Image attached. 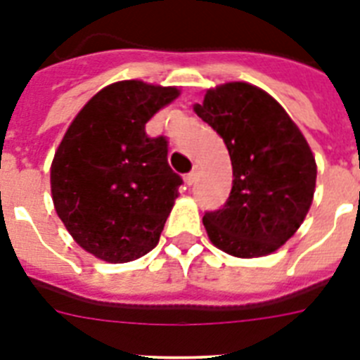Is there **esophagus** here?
<instances>
[{
	"instance_id": "obj_1",
	"label": "esophagus",
	"mask_w": 360,
	"mask_h": 360,
	"mask_svg": "<svg viewBox=\"0 0 360 360\" xmlns=\"http://www.w3.org/2000/svg\"><path fill=\"white\" fill-rule=\"evenodd\" d=\"M195 180H196V167L186 174V184L187 186H193V184H195Z\"/></svg>"
}]
</instances>
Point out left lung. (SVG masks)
I'll use <instances>...</instances> for the list:
<instances>
[{
    "label": "left lung",
    "mask_w": 360,
    "mask_h": 360,
    "mask_svg": "<svg viewBox=\"0 0 360 360\" xmlns=\"http://www.w3.org/2000/svg\"><path fill=\"white\" fill-rule=\"evenodd\" d=\"M229 149L232 189L203 225L236 257L274 252L294 236L311 205L317 165L303 133L276 98L247 82H227L195 106Z\"/></svg>",
    "instance_id": "1"
}]
</instances>
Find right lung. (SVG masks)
<instances>
[{
  "label": "right lung",
  "instance_id": "right-lung-1",
  "mask_svg": "<svg viewBox=\"0 0 360 360\" xmlns=\"http://www.w3.org/2000/svg\"><path fill=\"white\" fill-rule=\"evenodd\" d=\"M178 97L176 88L142 81L110 84L84 104L50 169L59 218L86 252L126 263L157 247L180 174L167 164V139L146 122Z\"/></svg>",
  "mask_w": 360,
  "mask_h": 360
}]
</instances>
